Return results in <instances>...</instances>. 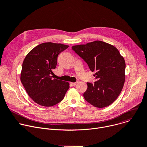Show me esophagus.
I'll return each instance as SVG.
<instances>
[{
  "label": "esophagus",
  "instance_id": "obj_1",
  "mask_svg": "<svg viewBox=\"0 0 147 147\" xmlns=\"http://www.w3.org/2000/svg\"><path fill=\"white\" fill-rule=\"evenodd\" d=\"M77 83H70V85H71L72 86H75L76 85Z\"/></svg>",
  "mask_w": 147,
  "mask_h": 147
}]
</instances>
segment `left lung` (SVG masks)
Returning <instances> with one entry per match:
<instances>
[{
	"instance_id": "1",
	"label": "left lung",
	"mask_w": 147,
	"mask_h": 147,
	"mask_svg": "<svg viewBox=\"0 0 147 147\" xmlns=\"http://www.w3.org/2000/svg\"><path fill=\"white\" fill-rule=\"evenodd\" d=\"M72 49L88 64L97 81L87 83V89L83 94L85 100L97 108L111 104L123 88L125 62L114 46L97 40L86 45L72 46Z\"/></svg>"
}]
</instances>
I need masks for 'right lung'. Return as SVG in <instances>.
Here are the masks:
<instances>
[{
	"mask_svg": "<svg viewBox=\"0 0 147 147\" xmlns=\"http://www.w3.org/2000/svg\"><path fill=\"white\" fill-rule=\"evenodd\" d=\"M68 45L51 42L34 47L26 56L22 64L20 81L29 96L44 107L55 105L64 97L69 82L53 78L59 54Z\"/></svg>",
	"mask_w": 147,
	"mask_h": 147,
	"instance_id": "right-lung-1",
	"label": "right lung"
}]
</instances>
